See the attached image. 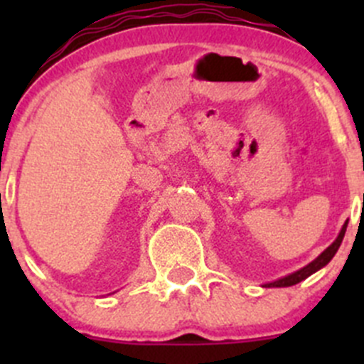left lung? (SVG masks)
<instances>
[{
	"instance_id": "8db88e82",
	"label": "left lung",
	"mask_w": 364,
	"mask_h": 364,
	"mask_svg": "<svg viewBox=\"0 0 364 364\" xmlns=\"http://www.w3.org/2000/svg\"><path fill=\"white\" fill-rule=\"evenodd\" d=\"M363 199H364V196H363ZM347 223H348V222L343 223V227H341L338 237H336V240L333 241V243L329 245V247L326 248V250L322 252L321 255L317 257V259L311 260V262L308 264V266L301 267L299 271H296V273H292V274H287V277L278 278V280L269 282V284H264V287H291V285L299 284V282H303L304 278H308V277H310V274H314L315 271H318V269H321V267H324L326 264H328L329 260H331L333 257H335V253L338 252L341 241H343L345 230H347Z\"/></svg>"
}]
</instances>
